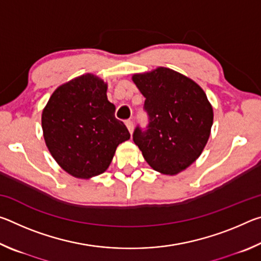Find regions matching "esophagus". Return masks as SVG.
Listing matches in <instances>:
<instances>
[{"instance_id": "34e87169", "label": "esophagus", "mask_w": 261, "mask_h": 261, "mask_svg": "<svg viewBox=\"0 0 261 261\" xmlns=\"http://www.w3.org/2000/svg\"><path fill=\"white\" fill-rule=\"evenodd\" d=\"M125 125H126L127 130H129L130 134L132 135V132H134V122H132V121H126L125 122Z\"/></svg>"}]
</instances>
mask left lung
Wrapping results in <instances>:
<instances>
[{"mask_svg": "<svg viewBox=\"0 0 261 261\" xmlns=\"http://www.w3.org/2000/svg\"><path fill=\"white\" fill-rule=\"evenodd\" d=\"M145 100L148 129L137 127L134 141L154 170L176 175L200 156L213 124V107L204 90L184 74L159 67L135 73Z\"/></svg>", "mask_w": 261, "mask_h": 261, "instance_id": "1", "label": "left lung"}]
</instances>
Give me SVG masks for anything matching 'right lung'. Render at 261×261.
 I'll use <instances>...</instances> for the list:
<instances>
[{
    "instance_id": "obj_1",
    "label": "right lung",
    "mask_w": 261,
    "mask_h": 261,
    "mask_svg": "<svg viewBox=\"0 0 261 261\" xmlns=\"http://www.w3.org/2000/svg\"><path fill=\"white\" fill-rule=\"evenodd\" d=\"M107 83L85 73L62 84L42 110L46 146L62 169L90 179L108 169L118 145L130 139L124 123L115 117Z\"/></svg>"
}]
</instances>
